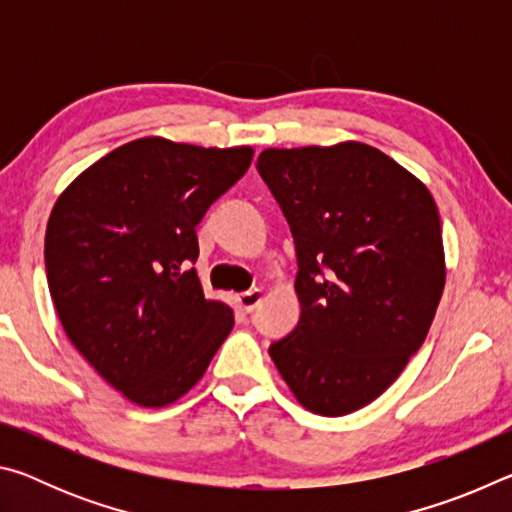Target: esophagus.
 <instances>
[{
    "label": "esophagus",
    "mask_w": 512,
    "mask_h": 512,
    "mask_svg": "<svg viewBox=\"0 0 512 512\" xmlns=\"http://www.w3.org/2000/svg\"><path fill=\"white\" fill-rule=\"evenodd\" d=\"M262 289H253V291H246V293H239L237 296V305L246 311V314H250L259 302H262Z\"/></svg>",
    "instance_id": "esophagus-1"
}]
</instances>
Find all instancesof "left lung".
Wrapping results in <instances>:
<instances>
[{"instance_id": "obj_1", "label": "left lung", "mask_w": 512, "mask_h": 512, "mask_svg": "<svg viewBox=\"0 0 512 512\" xmlns=\"http://www.w3.org/2000/svg\"><path fill=\"white\" fill-rule=\"evenodd\" d=\"M257 171L296 241L300 320L268 354L311 413L348 415L400 377L445 289L422 180L361 142L266 149Z\"/></svg>"}]
</instances>
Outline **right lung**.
<instances>
[{
    "instance_id": "add662e5",
    "label": "right lung",
    "mask_w": 512,
    "mask_h": 512,
    "mask_svg": "<svg viewBox=\"0 0 512 512\" xmlns=\"http://www.w3.org/2000/svg\"><path fill=\"white\" fill-rule=\"evenodd\" d=\"M253 153L142 137L58 196L45 235L51 300L74 348L126 400L176 402L228 339L232 309L205 298L192 268L196 225Z\"/></svg>"
}]
</instances>
